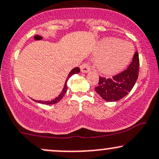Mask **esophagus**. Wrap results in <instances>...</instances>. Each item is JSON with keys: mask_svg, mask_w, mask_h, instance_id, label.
Returning a JSON list of instances; mask_svg holds the SVG:
<instances>
[{"mask_svg": "<svg viewBox=\"0 0 159 159\" xmlns=\"http://www.w3.org/2000/svg\"><path fill=\"white\" fill-rule=\"evenodd\" d=\"M90 71V66L88 63L84 62L81 66V71L83 73H87Z\"/></svg>", "mask_w": 159, "mask_h": 159, "instance_id": "1", "label": "esophagus"}]
</instances>
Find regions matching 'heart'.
Here are the masks:
<instances>
[{"mask_svg": "<svg viewBox=\"0 0 159 159\" xmlns=\"http://www.w3.org/2000/svg\"><path fill=\"white\" fill-rule=\"evenodd\" d=\"M100 54L95 59L98 71L105 75H112L123 69L134 55V47L128 42L116 38L102 40L98 46Z\"/></svg>", "mask_w": 159, "mask_h": 159, "instance_id": "1", "label": "heart"}]
</instances>
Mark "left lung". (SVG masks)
<instances>
[{"label":"left lung","instance_id":"8db88e82","mask_svg":"<svg viewBox=\"0 0 159 159\" xmlns=\"http://www.w3.org/2000/svg\"><path fill=\"white\" fill-rule=\"evenodd\" d=\"M139 58L138 52L133 56V61L127 69L111 78L100 77L95 91L106 101H117L126 97L133 89L138 78Z\"/></svg>","mask_w":159,"mask_h":159}]
</instances>
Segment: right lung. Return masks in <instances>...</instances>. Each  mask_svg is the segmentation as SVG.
<instances>
[{"mask_svg": "<svg viewBox=\"0 0 159 159\" xmlns=\"http://www.w3.org/2000/svg\"><path fill=\"white\" fill-rule=\"evenodd\" d=\"M80 72V68H78V67H76V68H73L72 70H71V71L69 72V74L68 75V78H67L66 81V83H65V86L64 88H63L62 91H61V93H60L59 95H58V97H56L55 99L52 100V101H34L36 102H37V103H44V104H48V105H50V104H54V103H58V101H60V100L61 99V98L64 97V95L66 94L67 90H68V86H67V81H68V79H69L70 77L71 76V75H73L74 74H77V73H79Z\"/></svg>", "mask_w": 159, "mask_h": 159, "instance_id": "1", "label": "right lung"}]
</instances>
